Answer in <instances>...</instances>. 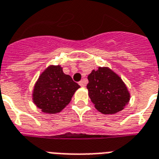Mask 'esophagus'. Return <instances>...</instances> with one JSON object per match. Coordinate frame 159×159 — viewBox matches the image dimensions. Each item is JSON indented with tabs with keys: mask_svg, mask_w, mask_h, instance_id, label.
<instances>
[{
	"mask_svg": "<svg viewBox=\"0 0 159 159\" xmlns=\"http://www.w3.org/2000/svg\"><path fill=\"white\" fill-rule=\"evenodd\" d=\"M79 84L81 86V87H84L85 86V81L84 80H81L79 82Z\"/></svg>",
	"mask_w": 159,
	"mask_h": 159,
	"instance_id": "1",
	"label": "esophagus"
}]
</instances>
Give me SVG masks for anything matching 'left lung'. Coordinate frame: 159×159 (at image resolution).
<instances>
[{"label": "left lung", "instance_id": "obj_1", "mask_svg": "<svg viewBox=\"0 0 159 159\" xmlns=\"http://www.w3.org/2000/svg\"><path fill=\"white\" fill-rule=\"evenodd\" d=\"M89 96L95 108L102 114H115L124 109L130 93L122 80L107 67H99L88 76Z\"/></svg>", "mask_w": 159, "mask_h": 159}]
</instances>
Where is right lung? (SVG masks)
Masks as SVG:
<instances>
[{
  "label": "right lung",
  "instance_id": "1",
  "mask_svg": "<svg viewBox=\"0 0 159 159\" xmlns=\"http://www.w3.org/2000/svg\"><path fill=\"white\" fill-rule=\"evenodd\" d=\"M80 86L64 74L60 66H50L35 84L33 101L42 111L55 114L64 109Z\"/></svg>",
  "mask_w": 159,
  "mask_h": 159
}]
</instances>
